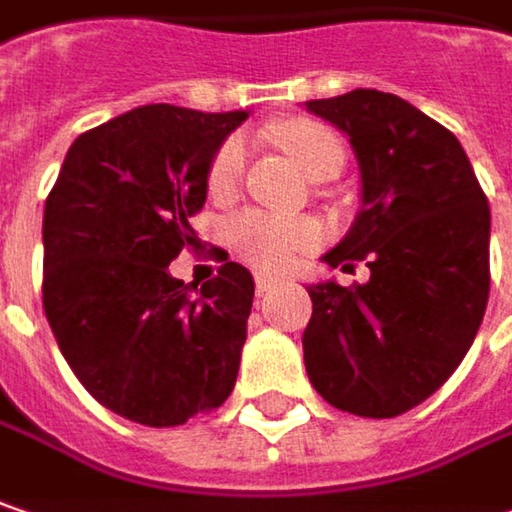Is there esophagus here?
Listing matches in <instances>:
<instances>
[{"mask_svg":"<svg viewBox=\"0 0 512 512\" xmlns=\"http://www.w3.org/2000/svg\"><path fill=\"white\" fill-rule=\"evenodd\" d=\"M281 284L278 278H272V275H257L255 278V289H257V295H266V292H272L275 286Z\"/></svg>","mask_w":512,"mask_h":512,"instance_id":"obj_1","label":"esophagus"}]
</instances>
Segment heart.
<instances>
[{"instance_id":"1","label":"heart","mask_w":512,"mask_h":512,"mask_svg":"<svg viewBox=\"0 0 512 512\" xmlns=\"http://www.w3.org/2000/svg\"><path fill=\"white\" fill-rule=\"evenodd\" d=\"M278 141L298 167L316 179L327 170H342L345 147L327 127L313 121H286L278 127ZM246 165V141L243 136H228L211 165H208V188L214 194H228L243 176ZM321 240V231L313 220H286L263 211H246L231 223V243L249 263L260 269H286L301 252H310Z\"/></svg>"}]
</instances>
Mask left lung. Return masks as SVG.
<instances>
[{"mask_svg":"<svg viewBox=\"0 0 512 512\" xmlns=\"http://www.w3.org/2000/svg\"><path fill=\"white\" fill-rule=\"evenodd\" d=\"M342 130L362 179V208L321 257L365 284L307 286L304 365L330 406L397 417L461 365L490 295V208L461 141L397 95L353 89L307 101Z\"/></svg>","mask_w":512,"mask_h":512,"instance_id":"8db88e82","label":"left lung"}]
</instances>
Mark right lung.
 I'll use <instances>...</instances> for the list:
<instances>
[{
    "label": "right lung",
    "mask_w": 512,
    "mask_h": 512,
    "mask_svg": "<svg viewBox=\"0 0 512 512\" xmlns=\"http://www.w3.org/2000/svg\"><path fill=\"white\" fill-rule=\"evenodd\" d=\"M249 118L150 104L75 138L43 214V307L80 385L141 426H182L234 388L255 278L223 263L191 295L170 260L194 246L217 147ZM196 289V286H194Z\"/></svg>",
    "instance_id": "add662e5"
}]
</instances>
